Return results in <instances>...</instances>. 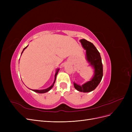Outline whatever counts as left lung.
I'll return each instance as SVG.
<instances>
[{"label":"left lung","mask_w":132,"mask_h":132,"mask_svg":"<svg viewBox=\"0 0 132 132\" xmlns=\"http://www.w3.org/2000/svg\"><path fill=\"white\" fill-rule=\"evenodd\" d=\"M82 46L86 51V59L94 69V75L90 81L82 85H79L74 82L75 88L78 91L83 93H89L95 90L101 82L103 77V66L101 58L99 52L91 42L85 39L80 40Z\"/></svg>","instance_id":"left-lung-1"}]
</instances>
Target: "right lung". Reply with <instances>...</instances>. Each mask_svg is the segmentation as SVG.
<instances>
[{"label":"right lung","instance_id":"right-lung-1","mask_svg":"<svg viewBox=\"0 0 132 132\" xmlns=\"http://www.w3.org/2000/svg\"><path fill=\"white\" fill-rule=\"evenodd\" d=\"M27 46H26L25 48H23V51H22V53H21V54L22 53V52H23V51H24L26 48L27 47ZM59 69H57V70H56V73H55V78H54V82H53V84L50 87H49L48 88H47V89H43V90H32V91H35V92H36V93H40V94H43V93H47V92H48V91H49L53 87V85H54V84L55 83V79H56V77H57V74H58V71H59Z\"/></svg>","mask_w":132,"mask_h":132}]
</instances>
